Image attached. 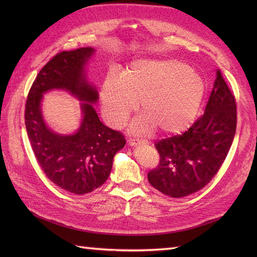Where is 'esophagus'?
<instances>
[{
  "mask_svg": "<svg viewBox=\"0 0 257 257\" xmlns=\"http://www.w3.org/2000/svg\"><path fill=\"white\" fill-rule=\"evenodd\" d=\"M144 144H145L144 142H142V141L137 142V141H135V139H131V141H130V145L133 146V147H135V146H142Z\"/></svg>",
  "mask_w": 257,
  "mask_h": 257,
  "instance_id": "esophagus-1",
  "label": "esophagus"
}]
</instances>
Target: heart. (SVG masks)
<instances>
[{
  "mask_svg": "<svg viewBox=\"0 0 257 257\" xmlns=\"http://www.w3.org/2000/svg\"><path fill=\"white\" fill-rule=\"evenodd\" d=\"M205 91L201 76L182 62L138 60L122 77L107 76L102 88L103 114L110 125L119 127L141 99L144 115L133 125L135 132L157 127L164 135L180 134L195 120Z\"/></svg>",
  "mask_w": 257,
  "mask_h": 257,
  "instance_id": "1",
  "label": "heart"
}]
</instances>
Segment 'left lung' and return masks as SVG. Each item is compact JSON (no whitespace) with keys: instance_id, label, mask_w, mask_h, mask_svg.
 Here are the masks:
<instances>
[{"instance_id":"obj_1","label":"left lung","mask_w":257,"mask_h":257,"mask_svg":"<svg viewBox=\"0 0 257 257\" xmlns=\"http://www.w3.org/2000/svg\"><path fill=\"white\" fill-rule=\"evenodd\" d=\"M236 125V99L217 69L205 113L183 134L162 139L154 145L160 163L148 173L150 184L176 198L203 189L226 159Z\"/></svg>"}]
</instances>
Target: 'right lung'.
Masks as SVG:
<instances>
[{"label": "right lung", "instance_id": "right-lung-1", "mask_svg": "<svg viewBox=\"0 0 257 257\" xmlns=\"http://www.w3.org/2000/svg\"><path fill=\"white\" fill-rule=\"evenodd\" d=\"M93 52L85 47L57 53L36 76L26 103V127L38 165L50 181L78 195L107 180L113 157L125 146L124 135L100 122L92 106L98 93L88 83L83 69ZM53 88L66 89L84 102L82 125L73 136L53 134L42 119V94Z\"/></svg>", "mask_w": 257, "mask_h": 257}]
</instances>
